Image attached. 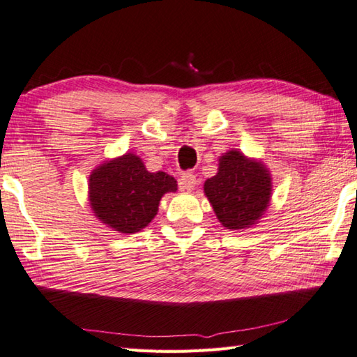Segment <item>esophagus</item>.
<instances>
[{
    "label": "esophagus",
    "mask_w": 357,
    "mask_h": 357,
    "mask_svg": "<svg viewBox=\"0 0 357 357\" xmlns=\"http://www.w3.org/2000/svg\"><path fill=\"white\" fill-rule=\"evenodd\" d=\"M196 185H197V180L192 172L181 174L178 178V186H180V190H183V191H191L196 188Z\"/></svg>",
    "instance_id": "1"
}]
</instances>
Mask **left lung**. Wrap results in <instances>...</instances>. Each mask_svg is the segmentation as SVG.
Segmentation results:
<instances>
[{"label": "left lung", "mask_w": 357, "mask_h": 357, "mask_svg": "<svg viewBox=\"0 0 357 357\" xmlns=\"http://www.w3.org/2000/svg\"><path fill=\"white\" fill-rule=\"evenodd\" d=\"M205 196L219 222L228 230H242L257 224L272 196V177L261 161L239 151L219 158V171L204 185Z\"/></svg>", "instance_id": "left-lung-1"}]
</instances>
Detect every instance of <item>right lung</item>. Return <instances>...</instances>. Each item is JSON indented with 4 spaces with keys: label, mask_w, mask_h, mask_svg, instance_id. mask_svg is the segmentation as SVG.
<instances>
[{
    "label": "right lung",
    "mask_w": 357,
    "mask_h": 357,
    "mask_svg": "<svg viewBox=\"0 0 357 357\" xmlns=\"http://www.w3.org/2000/svg\"><path fill=\"white\" fill-rule=\"evenodd\" d=\"M177 181L166 172H149L135 153L105 161L90 176L89 200L95 216L115 231L132 234L155 218L166 192Z\"/></svg>",
    "instance_id": "right-lung-1"
}]
</instances>
